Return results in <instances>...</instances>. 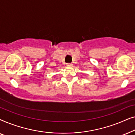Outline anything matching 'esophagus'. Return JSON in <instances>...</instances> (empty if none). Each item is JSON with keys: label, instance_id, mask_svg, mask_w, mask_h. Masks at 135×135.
Here are the masks:
<instances>
[{"label": "esophagus", "instance_id": "obj_1", "mask_svg": "<svg viewBox=\"0 0 135 135\" xmlns=\"http://www.w3.org/2000/svg\"><path fill=\"white\" fill-rule=\"evenodd\" d=\"M66 66H69V67H71V66H73V64H71V63H68L67 64H66Z\"/></svg>", "mask_w": 135, "mask_h": 135}]
</instances>
